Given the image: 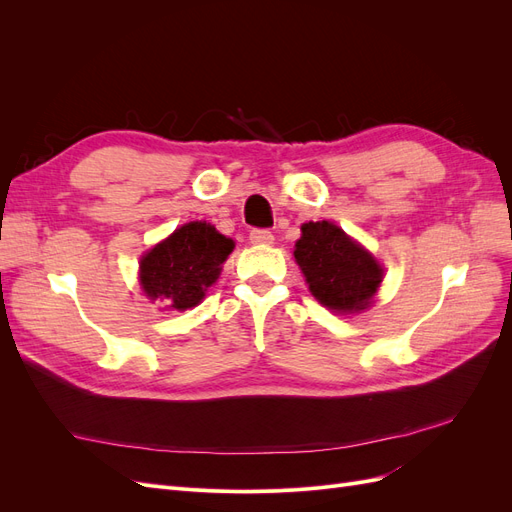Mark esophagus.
I'll return each instance as SVG.
<instances>
[{"label": "esophagus", "mask_w": 512, "mask_h": 512, "mask_svg": "<svg viewBox=\"0 0 512 512\" xmlns=\"http://www.w3.org/2000/svg\"><path fill=\"white\" fill-rule=\"evenodd\" d=\"M250 241L254 245H271L273 243V232L267 228H254L250 230Z\"/></svg>", "instance_id": "esophagus-1"}]
</instances>
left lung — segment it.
Here are the masks:
<instances>
[{"label":"left lung","instance_id":"8db88e82","mask_svg":"<svg viewBox=\"0 0 512 512\" xmlns=\"http://www.w3.org/2000/svg\"><path fill=\"white\" fill-rule=\"evenodd\" d=\"M301 232L294 258L309 292L335 312L365 309L382 282V267L374 256L331 222H309Z\"/></svg>","mask_w":512,"mask_h":512}]
</instances>
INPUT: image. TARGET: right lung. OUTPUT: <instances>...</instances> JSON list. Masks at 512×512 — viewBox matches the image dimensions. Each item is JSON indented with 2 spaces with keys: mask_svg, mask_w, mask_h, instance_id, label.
<instances>
[{
  "mask_svg": "<svg viewBox=\"0 0 512 512\" xmlns=\"http://www.w3.org/2000/svg\"><path fill=\"white\" fill-rule=\"evenodd\" d=\"M232 243L207 222L177 228L141 260V284L149 299H166L168 307L190 309L218 280Z\"/></svg>",
  "mask_w": 512,
  "mask_h": 512,
  "instance_id": "add662e5",
  "label": "right lung"
}]
</instances>
